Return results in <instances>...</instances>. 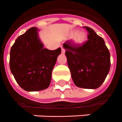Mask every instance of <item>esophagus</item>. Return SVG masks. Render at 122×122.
I'll return each mask as SVG.
<instances>
[{
    "label": "esophagus",
    "mask_w": 122,
    "mask_h": 122,
    "mask_svg": "<svg viewBox=\"0 0 122 122\" xmlns=\"http://www.w3.org/2000/svg\"><path fill=\"white\" fill-rule=\"evenodd\" d=\"M61 48H62V53H65V48H64L63 46H61Z\"/></svg>",
    "instance_id": "1"
}]
</instances>
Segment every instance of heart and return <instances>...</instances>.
<instances>
[{
  "mask_svg": "<svg viewBox=\"0 0 122 122\" xmlns=\"http://www.w3.org/2000/svg\"><path fill=\"white\" fill-rule=\"evenodd\" d=\"M75 35L76 36L74 37V41L76 44H82L86 39V36L84 33H78L76 34V31H74L71 33L72 36H74Z\"/></svg>",
  "mask_w": 122,
  "mask_h": 122,
  "instance_id": "1",
  "label": "heart"
}]
</instances>
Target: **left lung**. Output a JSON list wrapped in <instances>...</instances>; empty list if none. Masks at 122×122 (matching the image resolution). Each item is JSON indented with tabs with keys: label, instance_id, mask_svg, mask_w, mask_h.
<instances>
[{
	"label": "left lung",
	"instance_id": "8db88e82",
	"mask_svg": "<svg viewBox=\"0 0 122 122\" xmlns=\"http://www.w3.org/2000/svg\"><path fill=\"white\" fill-rule=\"evenodd\" d=\"M87 30V40L78 45L72 40L64 43L67 64L76 86L96 89L105 81L110 69V53L105 41L92 28Z\"/></svg>",
	"mask_w": 122,
	"mask_h": 122
}]
</instances>
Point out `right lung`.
<instances>
[{
	"instance_id": "add662e5",
	"label": "right lung",
	"mask_w": 122,
	"mask_h": 122,
	"mask_svg": "<svg viewBox=\"0 0 122 122\" xmlns=\"http://www.w3.org/2000/svg\"><path fill=\"white\" fill-rule=\"evenodd\" d=\"M38 28L33 27L19 36L12 46L9 66L19 86L27 91L47 88L51 72L61 48H43L38 37Z\"/></svg>"
}]
</instances>
